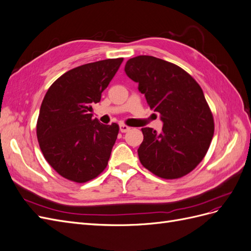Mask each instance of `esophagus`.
<instances>
[{
    "mask_svg": "<svg viewBox=\"0 0 251 251\" xmlns=\"http://www.w3.org/2000/svg\"><path fill=\"white\" fill-rule=\"evenodd\" d=\"M119 130H120L121 133H126V132H128V131L131 130V127L126 126V125H124V124H120V125H119Z\"/></svg>",
    "mask_w": 251,
    "mask_h": 251,
    "instance_id": "obj_1",
    "label": "esophagus"
}]
</instances>
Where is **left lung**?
I'll return each instance as SVG.
<instances>
[{
    "mask_svg": "<svg viewBox=\"0 0 251 251\" xmlns=\"http://www.w3.org/2000/svg\"><path fill=\"white\" fill-rule=\"evenodd\" d=\"M125 72L138 82L139 92L163 124L161 132L141 128V164L164 179L192 172L214 136V118L198 82L180 67L150 55L128 59Z\"/></svg>",
    "mask_w": 251,
    "mask_h": 251,
    "instance_id": "8db88e82",
    "label": "left lung"
}]
</instances>
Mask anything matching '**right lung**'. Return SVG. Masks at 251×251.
Instances as JSON below:
<instances>
[{
  "label": "right lung",
  "mask_w": 251,
  "mask_h": 251,
  "mask_svg": "<svg viewBox=\"0 0 251 251\" xmlns=\"http://www.w3.org/2000/svg\"><path fill=\"white\" fill-rule=\"evenodd\" d=\"M124 58H109L74 68L48 89L36 125L45 159L60 176L74 182L97 177L108 164L119 126L92 116Z\"/></svg>",
  "instance_id": "obj_1"
}]
</instances>
